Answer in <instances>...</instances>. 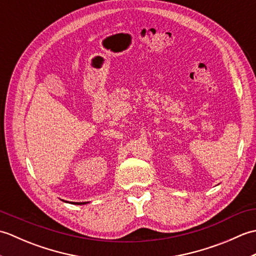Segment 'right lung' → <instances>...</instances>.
<instances>
[{"mask_svg": "<svg viewBox=\"0 0 256 256\" xmlns=\"http://www.w3.org/2000/svg\"><path fill=\"white\" fill-rule=\"evenodd\" d=\"M86 204V202H76L74 204Z\"/></svg>", "mask_w": 256, "mask_h": 256, "instance_id": "add662e5", "label": "right lung"}]
</instances>
